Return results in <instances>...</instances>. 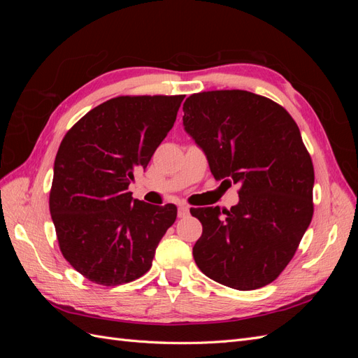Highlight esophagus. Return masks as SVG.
Listing matches in <instances>:
<instances>
[{
    "mask_svg": "<svg viewBox=\"0 0 358 358\" xmlns=\"http://www.w3.org/2000/svg\"><path fill=\"white\" fill-rule=\"evenodd\" d=\"M189 215V208L187 204H179L178 208V216L179 218H187V216Z\"/></svg>",
    "mask_w": 358,
    "mask_h": 358,
    "instance_id": "34e87169",
    "label": "esophagus"
}]
</instances>
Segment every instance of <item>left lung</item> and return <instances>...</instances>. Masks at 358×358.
Segmentation results:
<instances>
[{
    "instance_id": "obj_1",
    "label": "left lung",
    "mask_w": 358,
    "mask_h": 358,
    "mask_svg": "<svg viewBox=\"0 0 358 358\" xmlns=\"http://www.w3.org/2000/svg\"><path fill=\"white\" fill-rule=\"evenodd\" d=\"M183 129L215 179L239 183V203L192 209L203 225L192 255L201 272L234 289L275 280L312 220L313 166L282 106L248 91H208L183 103Z\"/></svg>"
}]
</instances>
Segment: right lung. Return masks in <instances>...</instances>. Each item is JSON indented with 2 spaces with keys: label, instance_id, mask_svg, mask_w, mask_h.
I'll use <instances>...</instances> for the list:
<instances>
[{
  "label": "right lung",
  "instance_id": "1",
  "mask_svg": "<svg viewBox=\"0 0 358 358\" xmlns=\"http://www.w3.org/2000/svg\"><path fill=\"white\" fill-rule=\"evenodd\" d=\"M185 95L116 96L86 113L62 138L49 208L64 258L86 279L115 287L143 276L176 221L175 204L128 192L176 121Z\"/></svg>",
  "mask_w": 358,
  "mask_h": 358
}]
</instances>
